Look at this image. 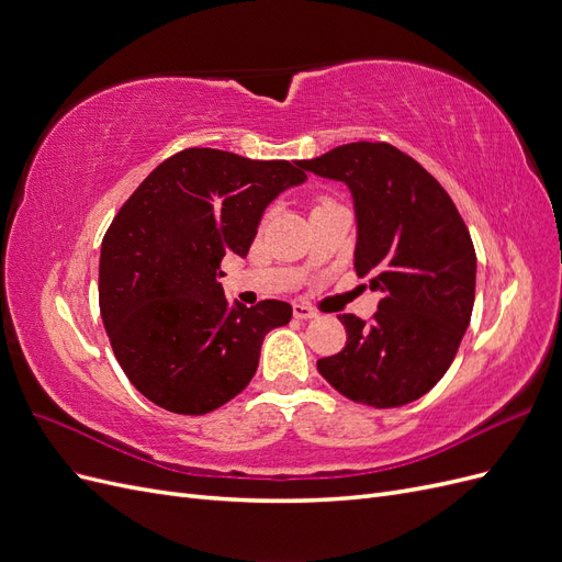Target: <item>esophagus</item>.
<instances>
[{"label": "esophagus", "instance_id": "obj_1", "mask_svg": "<svg viewBox=\"0 0 562 562\" xmlns=\"http://www.w3.org/2000/svg\"><path fill=\"white\" fill-rule=\"evenodd\" d=\"M293 316L302 318V321H310V318H316L318 314L312 307H307V304H293Z\"/></svg>", "mask_w": 562, "mask_h": 562}]
</instances>
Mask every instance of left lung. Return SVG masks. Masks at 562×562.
<instances>
[{"label": "left lung", "instance_id": "1", "mask_svg": "<svg viewBox=\"0 0 562 562\" xmlns=\"http://www.w3.org/2000/svg\"><path fill=\"white\" fill-rule=\"evenodd\" d=\"M300 166L351 190L356 274L382 295L370 321L339 316L347 345L316 368L356 403H413L446 375L471 321L475 250L464 220L427 168L389 143L339 145Z\"/></svg>", "mask_w": 562, "mask_h": 562}]
</instances>
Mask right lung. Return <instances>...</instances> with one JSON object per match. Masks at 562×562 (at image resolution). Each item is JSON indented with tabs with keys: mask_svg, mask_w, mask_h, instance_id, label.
<instances>
[{
	"mask_svg": "<svg viewBox=\"0 0 562 562\" xmlns=\"http://www.w3.org/2000/svg\"><path fill=\"white\" fill-rule=\"evenodd\" d=\"M307 180L300 161H252L211 147L159 164L100 246V316L119 366L145 398L206 415L248 386L262 339L293 307L227 302L220 262L246 258L265 209Z\"/></svg>",
	"mask_w": 562,
	"mask_h": 562,
	"instance_id": "1",
	"label": "right lung"
}]
</instances>
